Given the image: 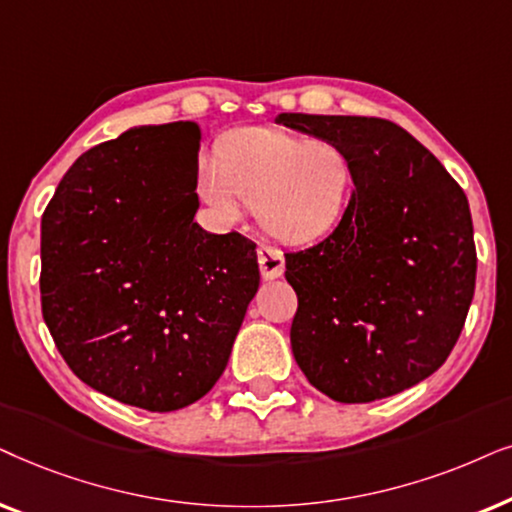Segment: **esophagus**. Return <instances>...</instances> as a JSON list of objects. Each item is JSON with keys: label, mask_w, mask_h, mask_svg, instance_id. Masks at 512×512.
I'll return each instance as SVG.
<instances>
[{"label": "esophagus", "mask_w": 512, "mask_h": 512, "mask_svg": "<svg viewBox=\"0 0 512 512\" xmlns=\"http://www.w3.org/2000/svg\"><path fill=\"white\" fill-rule=\"evenodd\" d=\"M257 262H260V271H262V278H278L283 276L285 271V257L281 250L276 248H269V245H260L257 248Z\"/></svg>", "instance_id": "1"}]
</instances>
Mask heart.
<instances>
[{
  "label": "heart",
  "mask_w": 512,
  "mask_h": 512,
  "mask_svg": "<svg viewBox=\"0 0 512 512\" xmlns=\"http://www.w3.org/2000/svg\"><path fill=\"white\" fill-rule=\"evenodd\" d=\"M356 161L335 142L252 128L222 142L196 192L227 220L255 208L257 222L288 245L316 243L342 224L356 187Z\"/></svg>",
  "instance_id": "1"
}]
</instances>
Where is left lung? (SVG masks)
<instances>
[{
	"label": "left lung",
	"mask_w": 512,
	"mask_h": 512,
	"mask_svg": "<svg viewBox=\"0 0 512 512\" xmlns=\"http://www.w3.org/2000/svg\"><path fill=\"white\" fill-rule=\"evenodd\" d=\"M276 124L344 147L358 170L342 224L285 255L299 370L337 403L419 384L452 353L473 302L478 255L466 194L393 121L285 112Z\"/></svg>",
	"instance_id": "left-lung-1"
}]
</instances>
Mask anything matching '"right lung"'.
I'll list each match as a JSON object with an SVG mask.
<instances>
[{
  "label": "right lung",
  "mask_w": 512,
  "mask_h": 512,
  "mask_svg": "<svg viewBox=\"0 0 512 512\" xmlns=\"http://www.w3.org/2000/svg\"><path fill=\"white\" fill-rule=\"evenodd\" d=\"M201 128L140 126L72 163L42 217V313L95 391L149 412L203 398L260 288L255 243L208 234Z\"/></svg>",
  "instance_id": "add662e5"
}]
</instances>
